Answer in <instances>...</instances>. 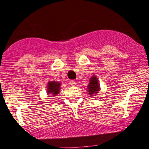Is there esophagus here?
<instances>
[{"label": "esophagus", "mask_w": 149, "mask_h": 149, "mask_svg": "<svg viewBox=\"0 0 149 149\" xmlns=\"http://www.w3.org/2000/svg\"><path fill=\"white\" fill-rule=\"evenodd\" d=\"M69 84H70V85L74 86V85H75V81H74V80H72V81H70Z\"/></svg>", "instance_id": "esophagus-1"}]
</instances>
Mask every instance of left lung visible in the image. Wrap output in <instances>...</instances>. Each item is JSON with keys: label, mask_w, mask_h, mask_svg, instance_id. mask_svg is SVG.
I'll return each mask as SVG.
<instances>
[{"label": "left lung", "mask_w": 149, "mask_h": 149, "mask_svg": "<svg viewBox=\"0 0 149 149\" xmlns=\"http://www.w3.org/2000/svg\"><path fill=\"white\" fill-rule=\"evenodd\" d=\"M88 88V92L89 93V95L91 97L96 96L99 93L100 90V86L99 81L98 78L96 77V75H93L90 78V82L88 85L87 86Z\"/></svg>", "instance_id": "8db88e82"}]
</instances>
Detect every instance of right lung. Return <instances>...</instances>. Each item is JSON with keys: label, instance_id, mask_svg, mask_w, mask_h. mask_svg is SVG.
<instances>
[{"label": "right lung", "instance_id": "obj_1", "mask_svg": "<svg viewBox=\"0 0 149 149\" xmlns=\"http://www.w3.org/2000/svg\"><path fill=\"white\" fill-rule=\"evenodd\" d=\"M61 83L58 81H49L47 84V94L48 95L57 96L60 91Z\"/></svg>", "mask_w": 149, "mask_h": 149}]
</instances>
